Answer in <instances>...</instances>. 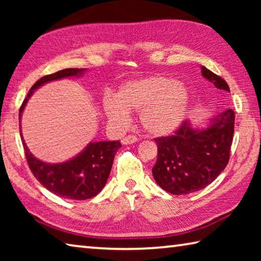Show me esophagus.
Segmentation results:
<instances>
[{
	"mask_svg": "<svg viewBox=\"0 0 261 261\" xmlns=\"http://www.w3.org/2000/svg\"><path fill=\"white\" fill-rule=\"evenodd\" d=\"M137 137L136 136H132V135H129V136H126V137H124V138L122 139V144L123 145H131V144H135V143H137Z\"/></svg>",
	"mask_w": 261,
	"mask_h": 261,
	"instance_id": "1",
	"label": "esophagus"
}]
</instances>
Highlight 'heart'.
<instances>
[{
    "label": "heart",
    "mask_w": 261,
    "mask_h": 261,
    "mask_svg": "<svg viewBox=\"0 0 261 261\" xmlns=\"http://www.w3.org/2000/svg\"><path fill=\"white\" fill-rule=\"evenodd\" d=\"M189 101V91L182 82L153 74L122 84L115 98L103 100L102 107L115 125H126L129 113H139L140 124L148 135L165 137L182 124Z\"/></svg>",
    "instance_id": "obj_1"
}]
</instances>
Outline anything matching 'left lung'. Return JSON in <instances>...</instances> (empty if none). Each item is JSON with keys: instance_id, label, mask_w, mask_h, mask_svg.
Listing matches in <instances>:
<instances>
[{"instance_id": "left-lung-1", "label": "left lung", "mask_w": 261, "mask_h": 261, "mask_svg": "<svg viewBox=\"0 0 261 261\" xmlns=\"http://www.w3.org/2000/svg\"><path fill=\"white\" fill-rule=\"evenodd\" d=\"M202 77L223 93H230L228 84L205 67ZM235 113L227 109L210 118L204 126L190 121L174 136L155 139L158 159L153 167L154 180L171 194H189L206 188L222 173L230 155Z\"/></svg>"}]
</instances>
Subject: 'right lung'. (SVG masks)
<instances>
[{"mask_svg": "<svg viewBox=\"0 0 261 261\" xmlns=\"http://www.w3.org/2000/svg\"><path fill=\"white\" fill-rule=\"evenodd\" d=\"M87 69H64L53 74L42 77L29 91L19 109V122L26 103L38 90L47 83L61 81L64 78H79ZM20 126V125H19ZM20 131L26 159L31 171L48 191L65 199L85 200L96 196L107 183L112 170L115 154L121 147L120 140L91 141L77 155L60 163H48L34 156L26 145Z\"/></svg>", "mask_w": 261, "mask_h": 261, "instance_id": "1", "label": "right lung"}]
</instances>
